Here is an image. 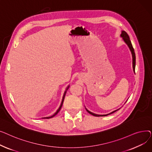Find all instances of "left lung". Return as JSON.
<instances>
[{
  "label": "left lung",
  "mask_w": 152,
  "mask_h": 152,
  "mask_svg": "<svg viewBox=\"0 0 152 152\" xmlns=\"http://www.w3.org/2000/svg\"><path fill=\"white\" fill-rule=\"evenodd\" d=\"M120 37L123 38V40L124 41V42L126 44V45L128 46L129 49L131 52V54H132V68H133V71L135 73V52H134V48L132 47V45L131 44V42L130 41V38L128 36V34H127V33L126 31H121V34L120 35ZM126 103V102H125ZM86 108V107H85ZM120 108H118L115 111H113L112 112H111L110 113H108V114H106V115H98V114H95V113H94L92 112H91V111H90L89 110H87L86 108V111L88 112L89 113H90L91 115L94 116H107L108 115H110V114H112L114 112H115V111H116L117 110H119Z\"/></svg>",
  "instance_id": "left-lung-1"
}]
</instances>
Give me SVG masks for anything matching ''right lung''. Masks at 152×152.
<instances>
[{
	"label": "right lung",
	"mask_w": 152,
	"mask_h": 152,
	"mask_svg": "<svg viewBox=\"0 0 152 152\" xmlns=\"http://www.w3.org/2000/svg\"><path fill=\"white\" fill-rule=\"evenodd\" d=\"M69 85L66 87V90H65V92H64V94H63V98H62V100H61V105H60V107L58 108V109L57 110V111H56V112L53 115H52V116H48V117H44V118H43V119H49V118H53V116H55L56 115H57L58 112H59V111L61 110V107H62V105H63V101H64V99H65V95H66V91H68V89H69Z\"/></svg>",
	"instance_id": "add662e5"
}]
</instances>
